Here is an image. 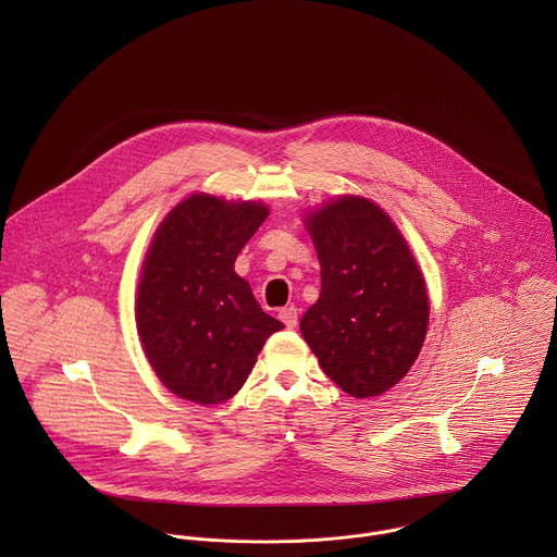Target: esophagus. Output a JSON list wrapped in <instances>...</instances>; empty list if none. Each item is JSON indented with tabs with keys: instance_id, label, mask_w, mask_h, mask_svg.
I'll use <instances>...</instances> for the list:
<instances>
[{
	"instance_id": "obj_1",
	"label": "esophagus",
	"mask_w": 557,
	"mask_h": 557,
	"mask_svg": "<svg viewBox=\"0 0 557 557\" xmlns=\"http://www.w3.org/2000/svg\"><path fill=\"white\" fill-rule=\"evenodd\" d=\"M278 319H281L287 327H296V325H298V309L285 307V309L278 311Z\"/></svg>"
}]
</instances>
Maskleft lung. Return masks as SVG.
Segmentation results:
<instances>
[{"label": "left lung", "instance_id": "8db88e82", "mask_svg": "<svg viewBox=\"0 0 557 557\" xmlns=\"http://www.w3.org/2000/svg\"><path fill=\"white\" fill-rule=\"evenodd\" d=\"M305 223L318 248L321 292L300 319L302 336L343 393L380 397L422 349L424 276L391 216L364 197H336Z\"/></svg>", "mask_w": 557, "mask_h": 557}]
</instances>
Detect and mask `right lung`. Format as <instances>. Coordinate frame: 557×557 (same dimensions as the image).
Here are the masks:
<instances>
[{
    "instance_id": "1",
    "label": "right lung",
    "mask_w": 557,
    "mask_h": 557,
    "mask_svg": "<svg viewBox=\"0 0 557 557\" xmlns=\"http://www.w3.org/2000/svg\"><path fill=\"white\" fill-rule=\"evenodd\" d=\"M268 219L257 201L190 195L148 248L137 330L160 382L180 398L216 405L244 386L265 338L281 327L257 305L234 263Z\"/></svg>"
}]
</instances>
